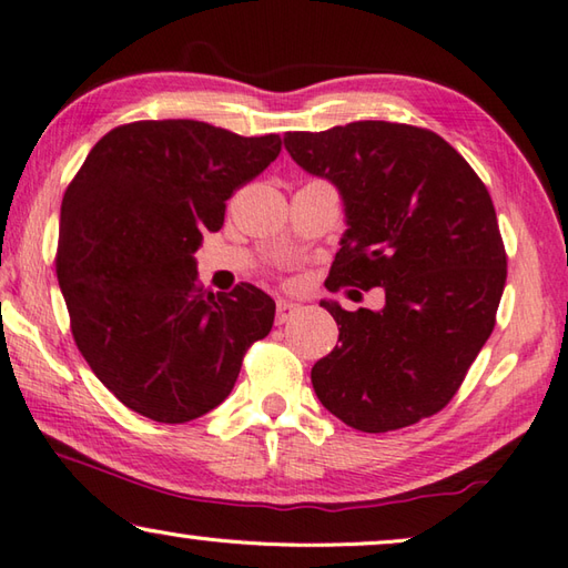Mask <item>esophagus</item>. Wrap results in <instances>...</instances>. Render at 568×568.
I'll list each match as a JSON object with an SVG mask.
<instances>
[{"label":"esophagus","instance_id":"esophagus-1","mask_svg":"<svg viewBox=\"0 0 568 568\" xmlns=\"http://www.w3.org/2000/svg\"><path fill=\"white\" fill-rule=\"evenodd\" d=\"M296 314H298L296 304L284 302V298L276 302V324H286V321H292Z\"/></svg>","mask_w":568,"mask_h":568}]
</instances>
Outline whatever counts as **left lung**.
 Here are the masks:
<instances>
[{"mask_svg": "<svg viewBox=\"0 0 568 568\" xmlns=\"http://www.w3.org/2000/svg\"><path fill=\"white\" fill-rule=\"evenodd\" d=\"M284 148L344 200L331 292H385L381 312L321 302L341 326V344L312 368L321 405L363 433L443 410L495 328L507 282L485 183L440 135L405 123L286 133Z\"/></svg>", "mask_w": 568, "mask_h": 568, "instance_id": "8db88e82", "label": "left lung"}]
</instances>
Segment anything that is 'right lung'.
<instances>
[{
  "mask_svg": "<svg viewBox=\"0 0 568 568\" xmlns=\"http://www.w3.org/2000/svg\"><path fill=\"white\" fill-rule=\"evenodd\" d=\"M280 135L135 121L91 148L63 192L57 276L81 356L125 408L187 423L227 398L274 324L252 284L212 294L195 252L224 202L276 160Z\"/></svg>",
  "mask_w": 568,
  "mask_h": 568,
  "instance_id": "obj_1",
  "label": "right lung"
}]
</instances>
